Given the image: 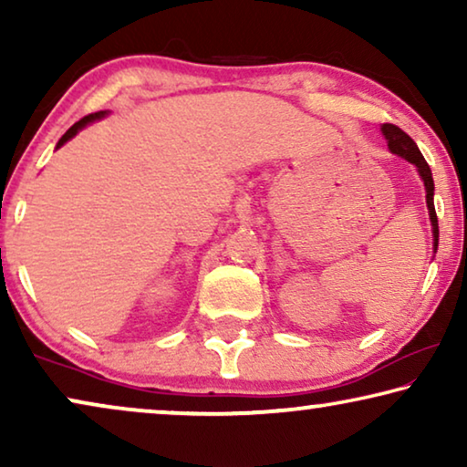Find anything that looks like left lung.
Segmentation results:
<instances>
[{"label": "left lung", "mask_w": 467, "mask_h": 467, "mask_svg": "<svg viewBox=\"0 0 467 467\" xmlns=\"http://www.w3.org/2000/svg\"><path fill=\"white\" fill-rule=\"evenodd\" d=\"M380 131L387 140L389 150H391L393 155L410 161L414 168H417L420 181H423V184H425V193H427L425 200H427V210H430L431 234H433V253H436L438 251V216H436V208H433V178H431L430 165H427L423 155H420L419 146L414 144V140L408 136L406 131H401L398 125L385 123L380 127Z\"/></svg>", "instance_id": "1"}]
</instances>
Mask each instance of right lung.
<instances>
[{
  "instance_id": "right-lung-1",
  "label": "right lung",
  "mask_w": 467,
  "mask_h": 467,
  "mask_svg": "<svg viewBox=\"0 0 467 467\" xmlns=\"http://www.w3.org/2000/svg\"><path fill=\"white\" fill-rule=\"evenodd\" d=\"M106 110H101V112H95V114H88V117H85V119H80L78 120V123H74L72 127H69V130L66 131V133H63V136H61V140H59V142H57V149H61V146L63 144H66L67 142V140H72L74 136H76V133H78L80 130H85V127L87 125H91L93 123V120H99V119H104L106 117Z\"/></svg>"
}]
</instances>
